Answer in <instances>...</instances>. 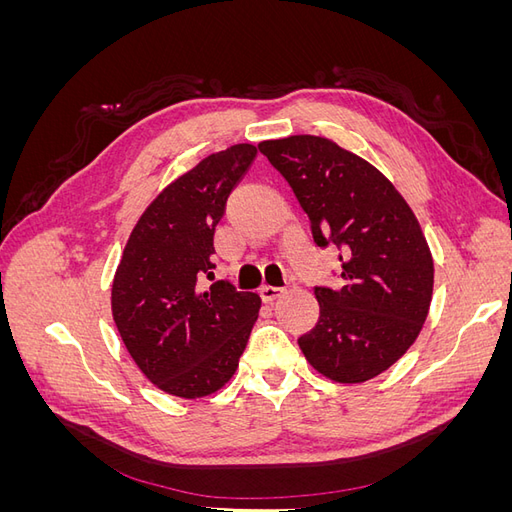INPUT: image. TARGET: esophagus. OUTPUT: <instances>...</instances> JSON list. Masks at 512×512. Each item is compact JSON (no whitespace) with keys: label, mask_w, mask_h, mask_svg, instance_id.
I'll return each mask as SVG.
<instances>
[{"label":"esophagus","mask_w":512,"mask_h":512,"mask_svg":"<svg viewBox=\"0 0 512 512\" xmlns=\"http://www.w3.org/2000/svg\"><path fill=\"white\" fill-rule=\"evenodd\" d=\"M282 292H284V288H280V286L265 284V286L260 288V297H262V301H265V303H271V301H275L277 297H280Z\"/></svg>","instance_id":"1"}]
</instances>
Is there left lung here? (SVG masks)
I'll use <instances>...</instances> for the list:
<instances>
[{"label": "left lung", "instance_id": "1", "mask_svg": "<svg viewBox=\"0 0 512 512\" xmlns=\"http://www.w3.org/2000/svg\"><path fill=\"white\" fill-rule=\"evenodd\" d=\"M307 213L318 247L335 245L342 288L316 286L320 316L299 337L335 382H365L406 354L423 329L433 260L412 209L378 168L320 136L258 145Z\"/></svg>", "mask_w": 512, "mask_h": 512}]
</instances>
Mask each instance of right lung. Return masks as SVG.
I'll list each match as a JSON object with an SVG mask.
<instances>
[{"label": "right lung", "instance_id": "right-lung-1", "mask_svg": "<svg viewBox=\"0 0 512 512\" xmlns=\"http://www.w3.org/2000/svg\"><path fill=\"white\" fill-rule=\"evenodd\" d=\"M254 145H232L181 175L134 226L113 280V318L134 363L158 389L211 395L239 367L260 297L226 280L207 290L215 226L254 164Z\"/></svg>", "mask_w": 512, "mask_h": 512}]
</instances>
